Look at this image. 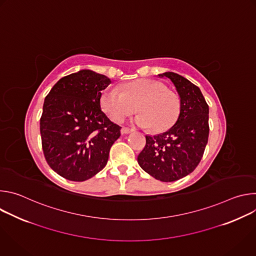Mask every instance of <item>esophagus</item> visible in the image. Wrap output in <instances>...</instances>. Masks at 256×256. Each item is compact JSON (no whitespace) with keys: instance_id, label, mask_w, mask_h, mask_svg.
Segmentation results:
<instances>
[{"instance_id":"esophagus-1","label":"esophagus","mask_w":256,"mask_h":256,"mask_svg":"<svg viewBox=\"0 0 256 256\" xmlns=\"http://www.w3.org/2000/svg\"><path fill=\"white\" fill-rule=\"evenodd\" d=\"M132 132H134V130H130V128H122V134H130Z\"/></svg>"}]
</instances>
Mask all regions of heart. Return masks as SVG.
<instances>
[{
	"mask_svg": "<svg viewBox=\"0 0 256 256\" xmlns=\"http://www.w3.org/2000/svg\"><path fill=\"white\" fill-rule=\"evenodd\" d=\"M100 105L107 116L114 122H122L136 110L140 114L134 122L142 128H152L156 132L169 130L176 122L180 105L178 98L167 88L153 80L138 79L122 86L104 90Z\"/></svg>",
	"mask_w": 256,
	"mask_h": 256,
	"instance_id": "obj_1",
	"label": "heart"
}]
</instances>
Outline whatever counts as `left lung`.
Listing matches in <instances>:
<instances>
[{
	"label": "left lung",
	"mask_w": 256,
	"mask_h": 256,
	"mask_svg": "<svg viewBox=\"0 0 256 256\" xmlns=\"http://www.w3.org/2000/svg\"><path fill=\"white\" fill-rule=\"evenodd\" d=\"M169 79L180 98L175 124L163 134L146 136L138 156V165L154 178L171 182L192 173L200 162L208 138V105L200 88L172 72L160 74Z\"/></svg>",
	"instance_id": "1"
}]
</instances>
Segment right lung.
Instances as JSON below:
<instances>
[{
	"instance_id": "1",
	"label": "right lung",
	"mask_w": 256,
	"mask_h": 256,
	"mask_svg": "<svg viewBox=\"0 0 256 256\" xmlns=\"http://www.w3.org/2000/svg\"><path fill=\"white\" fill-rule=\"evenodd\" d=\"M110 79L81 70L58 81L44 99L40 118L42 150L48 164L62 177L85 181L101 171L120 136L100 107L101 91Z\"/></svg>"
}]
</instances>
